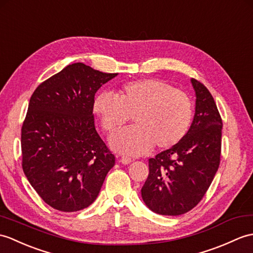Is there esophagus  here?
I'll return each mask as SVG.
<instances>
[{
  "label": "esophagus",
  "mask_w": 253,
  "mask_h": 253,
  "mask_svg": "<svg viewBox=\"0 0 253 253\" xmlns=\"http://www.w3.org/2000/svg\"><path fill=\"white\" fill-rule=\"evenodd\" d=\"M121 163L123 164V165H128V164L131 163V158H129L127 156H123V157H121Z\"/></svg>",
  "instance_id": "34e87169"
}]
</instances>
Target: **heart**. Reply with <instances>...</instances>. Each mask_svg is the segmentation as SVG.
I'll return each instance as SVG.
<instances>
[{
	"mask_svg": "<svg viewBox=\"0 0 253 253\" xmlns=\"http://www.w3.org/2000/svg\"><path fill=\"white\" fill-rule=\"evenodd\" d=\"M92 110L108 132L119 130L132 115L136 125L110 139L115 151L128 155L144 154L154 144L160 150L173 148L189 132L193 120L189 96L157 79L129 82L119 88L117 96L99 92Z\"/></svg>",
	"mask_w": 253,
	"mask_h": 253,
	"instance_id": "heart-1",
	"label": "heart"
}]
</instances>
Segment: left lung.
Segmentation results:
<instances>
[{
    "label": "left lung",
    "mask_w": 253,
    "mask_h": 253,
    "mask_svg": "<svg viewBox=\"0 0 253 253\" xmlns=\"http://www.w3.org/2000/svg\"><path fill=\"white\" fill-rule=\"evenodd\" d=\"M195 114L184 139L149 160L150 173L141 189L153 212L180 215L202 201L219 168L222 120L209 90L191 79Z\"/></svg>",
    "instance_id": "left-lung-1"
}]
</instances>
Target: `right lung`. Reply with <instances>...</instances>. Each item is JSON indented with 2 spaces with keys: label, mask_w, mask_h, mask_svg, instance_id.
Returning a JSON list of instances; mask_svg holds the SVG:
<instances>
[{
  "label": "right lung",
  "mask_w": 253,
  "mask_h": 253,
  "mask_svg": "<svg viewBox=\"0 0 253 253\" xmlns=\"http://www.w3.org/2000/svg\"><path fill=\"white\" fill-rule=\"evenodd\" d=\"M117 73L78 62L34 90L21 129L22 169L50 207L64 212L96 201L115 157L98 134L95 93Z\"/></svg>",
  "instance_id": "obj_1"
}]
</instances>
